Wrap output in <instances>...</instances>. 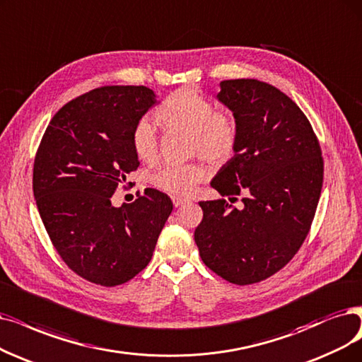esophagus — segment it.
<instances>
[{"mask_svg":"<svg viewBox=\"0 0 362 362\" xmlns=\"http://www.w3.org/2000/svg\"><path fill=\"white\" fill-rule=\"evenodd\" d=\"M187 202V199H182V197H180V196H172V204H173V206H181V205H184Z\"/></svg>","mask_w":362,"mask_h":362,"instance_id":"1","label":"esophagus"}]
</instances>
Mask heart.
<instances>
[{
    "label": "heart",
    "mask_w": 362,
    "mask_h": 362,
    "mask_svg": "<svg viewBox=\"0 0 362 362\" xmlns=\"http://www.w3.org/2000/svg\"><path fill=\"white\" fill-rule=\"evenodd\" d=\"M154 120L165 132H187V148L212 165H223L233 157L239 138V123L233 115L216 111L209 98L193 88H180L169 93L154 111ZM132 148L141 162L151 163L158 156L154 127L141 120L132 131ZM206 177L197 163H170L157 170L153 184L169 194L187 196Z\"/></svg>",
    "instance_id": "obj_1"
}]
</instances>
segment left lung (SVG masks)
Masks as SVG:
<instances>
[{"mask_svg":"<svg viewBox=\"0 0 362 362\" xmlns=\"http://www.w3.org/2000/svg\"><path fill=\"white\" fill-rule=\"evenodd\" d=\"M218 98L239 123L235 156L211 185L224 199L199 202L194 242L204 263L236 285L279 272L305 242L320 202L324 158L312 124L284 92L252 78L224 80Z\"/></svg>","mask_w":362,"mask_h":362,"instance_id":"left-lung-1","label":"left lung"}]
</instances>
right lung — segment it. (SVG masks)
Listing matches in <instances>:
<instances>
[{
    "mask_svg": "<svg viewBox=\"0 0 362 362\" xmlns=\"http://www.w3.org/2000/svg\"><path fill=\"white\" fill-rule=\"evenodd\" d=\"M156 104L146 86H104L57 111L35 154L33 190L42 224L65 264L103 286L146 269L172 200L146 189L132 204L111 205L117 187L139 166L132 131Z\"/></svg>",
    "mask_w": 362,
    "mask_h": 362,
    "instance_id": "add662e5",
    "label": "right lung"
}]
</instances>
